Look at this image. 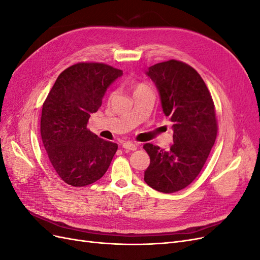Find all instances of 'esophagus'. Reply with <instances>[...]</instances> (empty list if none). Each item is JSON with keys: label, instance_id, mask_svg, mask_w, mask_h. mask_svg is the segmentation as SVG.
I'll return each mask as SVG.
<instances>
[{"label": "esophagus", "instance_id": "obj_1", "mask_svg": "<svg viewBox=\"0 0 260 260\" xmlns=\"http://www.w3.org/2000/svg\"><path fill=\"white\" fill-rule=\"evenodd\" d=\"M122 147L125 149H129V151H136V149L138 148L137 144L132 143V142H123Z\"/></svg>", "mask_w": 260, "mask_h": 260}]
</instances>
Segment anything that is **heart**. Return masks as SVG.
<instances>
[{"label": "heart", "mask_w": 260, "mask_h": 260, "mask_svg": "<svg viewBox=\"0 0 260 260\" xmlns=\"http://www.w3.org/2000/svg\"><path fill=\"white\" fill-rule=\"evenodd\" d=\"M146 86L144 85V84H141V83H139V84H136L135 85V92L136 91H139V90H142V89H145Z\"/></svg>", "instance_id": "1"}]
</instances>
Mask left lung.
Masks as SVG:
<instances>
[{"label": "left lung", "mask_w": 260, "mask_h": 260, "mask_svg": "<svg viewBox=\"0 0 260 260\" xmlns=\"http://www.w3.org/2000/svg\"><path fill=\"white\" fill-rule=\"evenodd\" d=\"M159 93L164 114L174 123V144L165 151L146 143L149 166L144 181L154 190L174 193L199 176L217 137L215 105L194 68L171 59L146 70Z\"/></svg>", "instance_id": "left-lung-1"}]
</instances>
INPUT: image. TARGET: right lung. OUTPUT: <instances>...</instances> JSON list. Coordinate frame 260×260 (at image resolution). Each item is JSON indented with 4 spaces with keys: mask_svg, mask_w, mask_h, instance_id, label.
Listing matches in <instances>:
<instances>
[{
    "mask_svg": "<svg viewBox=\"0 0 260 260\" xmlns=\"http://www.w3.org/2000/svg\"><path fill=\"white\" fill-rule=\"evenodd\" d=\"M122 70L101 62L68 67L55 81L41 116V137L56 174L73 186H85L104 176L116 143L92 133L86 125L102 105L105 92Z\"/></svg>",
    "mask_w": 260,
    "mask_h": 260,
    "instance_id": "right-lung-1",
    "label": "right lung"
}]
</instances>
